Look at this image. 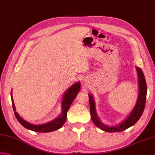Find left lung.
<instances>
[{
	"instance_id": "obj_1",
	"label": "left lung",
	"mask_w": 155,
	"mask_h": 155,
	"mask_svg": "<svg viewBox=\"0 0 155 155\" xmlns=\"http://www.w3.org/2000/svg\"><path fill=\"white\" fill-rule=\"evenodd\" d=\"M136 71L138 72V85H139V93L138 97L136 101V104L134 108V110L132 111L131 113L129 115V116L127 117L126 120H124L123 122L117 126H109L103 124L99 120V117L97 116L95 111V101H94L93 97L89 94V105H90V112L91 116V120L95 124L96 126L101 129L104 131L107 132H122L123 130H125L127 128H130L132 126L138 122V120L140 119V117L143 114V111L145 107V103H146L147 99V87L146 80H145L144 75L143 74L142 70L136 67Z\"/></svg>"
}]
</instances>
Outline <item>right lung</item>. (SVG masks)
<instances>
[{
  "label": "right lung",
  "mask_w": 155,
  "mask_h": 155,
  "mask_svg": "<svg viewBox=\"0 0 155 155\" xmlns=\"http://www.w3.org/2000/svg\"><path fill=\"white\" fill-rule=\"evenodd\" d=\"M81 83L80 82H78L77 83L68 88V89L66 91L64 95L63 96L62 101V112L58 117L56 118L51 122L41 124V125H33V124H30L24 120L22 117L19 116V115L16 112V109H15L13 97H12V91L11 93V101H12V105H13V110L15 111V116L16 117L17 120L19 121V122L25 128L32 130L34 132H49L55 131L56 130L60 129L65 123L66 120V116H67V111L71 107V104L77 97V94L80 90Z\"/></svg>",
  "instance_id": "add662e5"
}]
</instances>
